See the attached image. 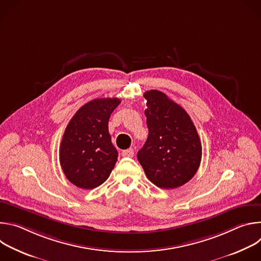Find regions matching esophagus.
<instances>
[{"label": "esophagus", "instance_id": "obj_1", "mask_svg": "<svg viewBox=\"0 0 261 261\" xmlns=\"http://www.w3.org/2000/svg\"><path fill=\"white\" fill-rule=\"evenodd\" d=\"M122 155L124 157H133L134 156V150H133V148H128V150L123 151Z\"/></svg>", "mask_w": 261, "mask_h": 261}]
</instances>
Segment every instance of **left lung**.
<instances>
[{
    "mask_svg": "<svg viewBox=\"0 0 261 261\" xmlns=\"http://www.w3.org/2000/svg\"><path fill=\"white\" fill-rule=\"evenodd\" d=\"M143 97L148 135L137 159L157 187H180L200 165L202 150L196 128L186 110L164 93L151 90Z\"/></svg>",
    "mask_w": 261,
    "mask_h": 261,
    "instance_id": "8db88e82",
    "label": "left lung"
}]
</instances>
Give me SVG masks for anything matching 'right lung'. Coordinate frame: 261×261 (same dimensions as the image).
Here are the masks:
<instances>
[{
  "mask_svg": "<svg viewBox=\"0 0 261 261\" xmlns=\"http://www.w3.org/2000/svg\"><path fill=\"white\" fill-rule=\"evenodd\" d=\"M121 103L118 98H98L82 106L70 120L60 146L62 169L73 185L94 189L110 175L118 151L108 132L110 115Z\"/></svg>",
  "mask_w": 261,
  "mask_h": 261,
  "instance_id": "right-lung-1",
  "label": "right lung"
}]
</instances>
